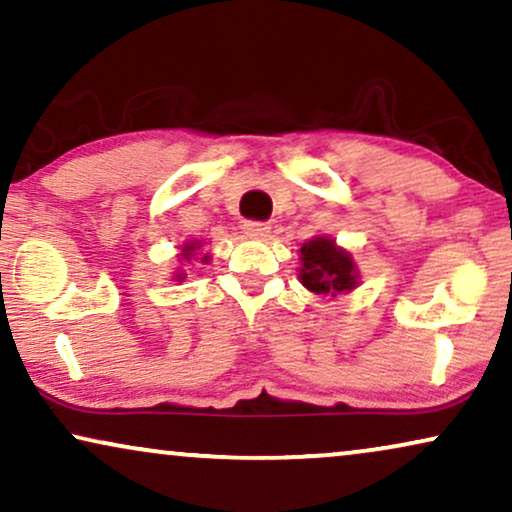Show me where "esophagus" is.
<instances>
[{
    "label": "esophagus",
    "mask_w": 512,
    "mask_h": 512,
    "mask_svg": "<svg viewBox=\"0 0 512 512\" xmlns=\"http://www.w3.org/2000/svg\"><path fill=\"white\" fill-rule=\"evenodd\" d=\"M243 231L248 238H264V236H269L271 227L267 222H245Z\"/></svg>",
    "instance_id": "obj_1"
}]
</instances>
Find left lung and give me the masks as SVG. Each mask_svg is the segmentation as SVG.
Returning <instances> with one entry per match:
<instances>
[{
    "mask_svg": "<svg viewBox=\"0 0 512 512\" xmlns=\"http://www.w3.org/2000/svg\"><path fill=\"white\" fill-rule=\"evenodd\" d=\"M299 283L313 295L337 297L358 288L360 271L353 255L332 236H313L299 248Z\"/></svg>",
    "mask_w": 512,
    "mask_h": 512,
    "instance_id": "left-lung-1",
    "label": "left lung"
}]
</instances>
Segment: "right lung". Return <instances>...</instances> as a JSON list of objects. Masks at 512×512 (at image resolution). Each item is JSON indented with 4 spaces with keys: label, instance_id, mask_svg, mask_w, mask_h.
<instances>
[{
    "label": "right lung",
    "instance_id": "right-lung-1",
    "mask_svg": "<svg viewBox=\"0 0 512 512\" xmlns=\"http://www.w3.org/2000/svg\"><path fill=\"white\" fill-rule=\"evenodd\" d=\"M201 245H203L201 241H185V243L180 245V252H177V262H180V267L175 269L173 281H185V278H187L185 264H192V262L199 260V255H196V250H199ZM208 260H210V255L206 252V255L201 257V262H206V264H208Z\"/></svg>",
    "mask_w": 512,
    "mask_h": 512
}]
</instances>
